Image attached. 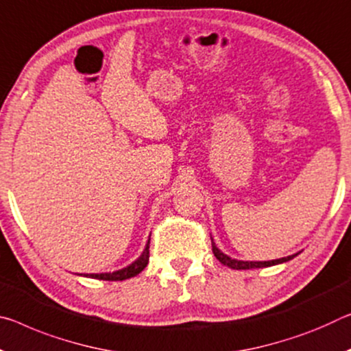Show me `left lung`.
Segmentation results:
<instances>
[{
	"instance_id": "8db88e82",
	"label": "left lung",
	"mask_w": 351,
	"mask_h": 351,
	"mask_svg": "<svg viewBox=\"0 0 351 351\" xmlns=\"http://www.w3.org/2000/svg\"><path fill=\"white\" fill-rule=\"evenodd\" d=\"M210 242H213V253L217 259L220 261L221 264L230 267V269H234V270H248V269H263V267H270V265H276V264H282V263H287V261H291L295 258V254H291L287 256V258H280V259H274V261H239V259H232L230 256L225 254L221 250L217 248L214 239L210 237Z\"/></svg>"
}]
</instances>
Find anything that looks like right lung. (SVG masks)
<instances>
[{
    "label": "right lung",
    "instance_id": "1",
    "mask_svg": "<svg viewBox=\"0 0 351 351\" xmlns=\"http://www.w3.org/2000/svg\"><path fill=\"white\" fill-rule=\"evenodd\" d=\"M148 259H149V239L142 254L138 256L134 263L126 265L125 269L115 270L112 274H110V271L109 274H84V276L95 278V280H103V281H123V280H128V278H132L141 274V271L147 267Z\"/></svg>",
    "mask_w": 351,
    "mask_h": 351
}]
</instances>
